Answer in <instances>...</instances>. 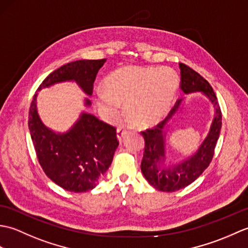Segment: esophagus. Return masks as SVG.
<instances>
[{
    "label": "esophagus",
    "instance_id": "34e87169",
    "mask_svg": "<svg viewBox=\"0 0 248 248\" xmlns=\"http://www.w3.org/2000/svg\"><path fill=\"white\" fill-rule=\"evenodd\" d=\"M128 133V131L125 130L124 128H118L117 129V139H118V140L120 141H123V140L124 139V136H125V134Z\"/></svg>",
    "mask_w": 248,
    "mask_h": 248
}]
</instances>
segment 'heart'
I'll list each match as a JSON object with an SVG mask.
<instances>
[{"mask_svg": "<svg viewBox=\"0 0 248 248\" xmlns=\"http://www.w3.org/2000/svg\"><path fill=\"white\" fill-rule=\"evenodd\" d=\"M180 87L177 73L170 68L124 66L104 80L105 93L98 102L109 119H117L124 105L125 117L134 127H154L170 113Z\"/></svg>", "mask_w": 248, "mask_h": 248, "instance_id": "obj_1", "label": "heart"}]
</instances>
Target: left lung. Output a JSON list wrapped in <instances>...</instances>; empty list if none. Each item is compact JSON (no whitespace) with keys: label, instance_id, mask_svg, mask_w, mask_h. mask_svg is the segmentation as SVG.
Instances as JSON below:
<instances>
[{"label":"left lung","instance_id":"1","mask_svg":"<svg viewBox=\"0 0 248 248\" xmlns=\"http://www.w3.org/2000/svg\"><path fill=\"white\" fill-rule=\"evenodd\" d=\"M181 75V91L184 93H202L212 102L215 114L207 138L199 146L195 154L177 164L166 166L164 128L173 115L180 108L182 99L178 100L167 117L156 124L154 129L141 132L145 140V150L140 170L150 186L162 192H175L187 186L202 175L212 161L214 149L219 138L222 128V112H220L217 98L209 82L184 64H179Z\"/></svg>","mask_w":248,"mask_h":248}]
</instances>
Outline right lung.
Returning a JSON list of instances; mask_svg holds the SVG:
<instances>
[{
	"label": "right lung",
	"instance_id": "1",
	"mask_svg": "<svg viewBox=\"0 0 248 248\" xmlns=\"http://www.w3.org/2000/svg\"><path fill=\"white\" fill-rule=\"evenodd\" d=\"M105 61L81 60L68 62L50 73L38 91L56 83L73 81L87 96H92L94 78ZM37 94H34L31 103L29 129L40 166L52 181L66 191H91L112 164L115 150L119 145L116 129L96 116L83 112L67 132H55L39 117ZM91 104V100L86 98V107Z\"/></svg>",
	"mask_w": 248,
	"mask_h": 248
}]
</instances>
